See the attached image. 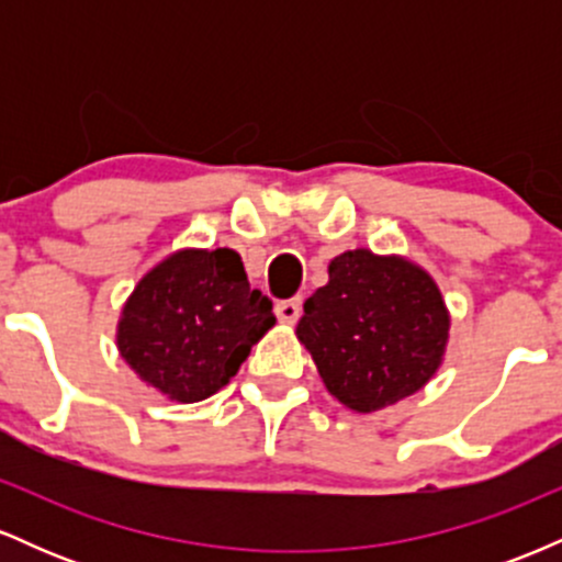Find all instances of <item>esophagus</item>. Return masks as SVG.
<instances>
[{"mask_svg": "<svg viewBox=\"0 0 562 562\" xmlns=\"http://www.w3.org/2000/svg\"><path fill=\"white\" fill-rule=\"evenodd\" d=\"M274 314H277V319L285 322V325H293V322L301 317V299L277 301L274 303Z\"/></svg>", "mask_w": 562, "mask_h": 562, "instance_id": "34e87169", "label": "esophagus"}]
</instances>
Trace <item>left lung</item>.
Here are the masks:
<instances>
[{
	"instance_id": "8db88e82",
	"label": "left lung",
	"mask_w": 562,
	"mask_h": 562,
	"mask_svg": "<svg viewBox=\"0 0 562 562\" xmlns=\"http://www.w3.org/2000/svg\"><path fill=\"white\" fill-rule=\"evenodd\" d=\"M327 274L295 327L325 389L362 415L420 391L443 362L451 325L434 277L367 248L335 256Z\"/></svg>"
}]
</instances>
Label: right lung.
I'll return each mask as SVG.
<instances>
[{
    "mask_svg": "<svg viewBox=\"0 0 562 562\" xmlns=\"http://www.w3.org/2000/svg\"><path fill=\"white\" fill-rule=\"evenodd\" d=\"M272 301L254 290L232 248H182L134 285L115 346L142 383L179 404L214 396L274 327Z\"/></svg>",
    "mask_w": 562,
    "mask_h": 562,
    "instance_id": "obj_1",
    "label": "right lung"
}]
</instances>
